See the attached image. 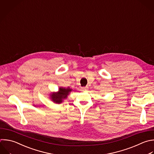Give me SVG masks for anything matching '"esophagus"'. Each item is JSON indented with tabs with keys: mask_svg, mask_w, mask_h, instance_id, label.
Returning <instances> with one entry per match:
<instances>
[{
	"mask_svg": "<svg viewBox=\"0 0 154 154\" xmlns=\"http://www.w3.org/2000/svg\"><path fill=\"white\" fill-rule=\"evenodd\" d=\"M88 87H84V89H86V90H87V89H88Z\"/></svg>",
	"mask_w": 154,
	"mask_h": 154,
	"instance_id": "obj_1",
	"label": "esophagus"
}]
</instances>
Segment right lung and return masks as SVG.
I'll return each mask as SVG.
<instances>
[{"label":"right lung","mask_w":154,"mask_h":154,"mask_svg":"<svg viewBox=\"0 0 154 154\" xmlns=\"http://www.w3.org/2000/svg\"><path fill=\"white\" fill-rule=\"evenodd\" d=\"M72 91L70 88H60L59 90V91L57 93H53L51 95L52 100L56 103H60L62 102L63 99H66L69 95V92Z\"/></svg>","instance_id":"1"}]
</instances>
